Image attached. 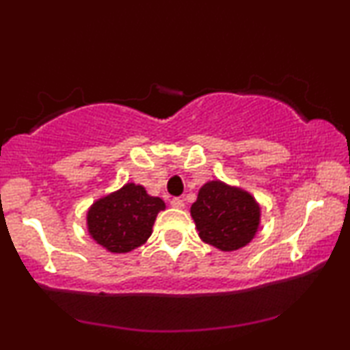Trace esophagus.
I'll return each instance as SVG.
<instances>
[{"label": "esophagus", "mask_w": 350, "mask_h": 350, "mask_svg": "<svg viewBox=\"0 0 350 350\" xmlns=\"http://www.w3.org/2000/svg\"><path fill=\"white\" fill-rule=\"evenodd\" d=\"M170 205H172V207H175V208H183L185 202L180 198H174V199H170Z\"/></svg>", "instance_id": "esophagus-1"}]
</instances>
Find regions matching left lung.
I'll return each instance as SVG.
<instances>
[{
  "mask_svg": "<svg viewBox=\"0 0 350 350\" xmlns=\"http://www.w3.org/2000/svg\"><path fill=\"white\" fill-rule=\"evenodd\" d=\"M199 237L224 252L247 245L260 224V207L245 191L208 181L191 205Z\"/></svg>",
  "mask_w": 350,
  "mask_h": 350,
  "instance_id": "1",
  "label": "left lung"
}]
</instances>
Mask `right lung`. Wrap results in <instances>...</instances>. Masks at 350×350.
I'll use <instances>...</instances> for the list:
<instances>
[{"label": "right lung", "instance_id": "obj_1", "mask_svg": "<svg viewBox=\"0 0 350 350\" xmlns=\"http://www.w3.org/2000/svg\"><path fill=\"white\" fill-rule=\"evenodd\" d=\"M164 208V200L148 196L143 186L129 183L89 208V232L109 252H131L146 242L157 213Z\"/></svg>", "mask_w": 350, "mask_h": 350}]
</instances>
